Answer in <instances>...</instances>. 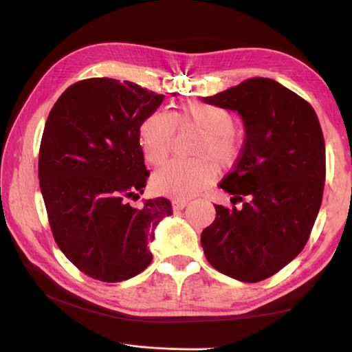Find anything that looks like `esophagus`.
<instances>
[{
  "label": "esophagus",
  "instance_id": "1",
  "mask_svg": "<svg viewBox=\"0 0 352 352\" xmlns=\"http://www.w3.org/2000/svg\"><path fill=\"white\" fill-rule=\"evenodd\" d=\"M186 206H188V201H184V199H172V209L175 212L183 210Z\"/></svg>",
  "mask_w": 352,
  "mask_h": 352
}]
</instances>
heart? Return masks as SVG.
Here are the masks:
<instances>
[{
  "label": "heart",
  "mask_w": 352,
  "mask_h": 352,
  "mask_svg": "<svg viewBox=\"0 0 352 352\" xmlns=\"http://www.w3.org/2000/svg\"><path fill=\"white\" fill-rule=\"evenodd\" d=\"M175 126L201 131L194 148L195 160H174L153 177L157 194L175 199H189L203 192L218 177V168L232 166L239 154L235 137L236 120L227 109L201 102H183L170 114L154 111L142 120L139 142L146 160L158 166L166 160Z\"/></svg>",
  "instance_id": "obj_1"
}]
</instances>
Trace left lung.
<instances>
[{
    "label": "left lung",
    "mask_w": 352,
    "mask_h": 352,
    "mask_svg": "<svg viewBox=\"0 0 352 352\" xmlns=\"http://www.w3.org/2000/svg\"><path fill=\"white\" fill-rule=\"evenodd\" d=\"M201 100L236 111L245 129L235 166L218 184L233 195V208L215 206V221L201 233L204 254L233 279H267L302 252L320 209L319 119L307 100L268 78L245 79Z\"/></svg>",
    "instance_id": "left-lung-1"
}]
</instances>
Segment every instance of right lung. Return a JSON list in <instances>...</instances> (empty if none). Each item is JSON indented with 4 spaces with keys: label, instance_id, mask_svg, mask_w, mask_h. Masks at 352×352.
Masks as SVG:
<instances>
[{
    "label": "right lung",
    "instance_id": "obj_1",
    "mask_svg": "<svg viewBox=\"0 0 352 352\" xmlns=\"http://www.w3.org/2000/svg\"><path fill=\"white\" fill-rule=\"evenodd\" d=\"M175 96V94H172ZM164 96L134 82L93 78L62 93L45 122L39 188L54 241L79 268L103 282H122L153 261L149 243L168 198L139 199L149 170L139 126Z\"/></svg>",
    "mask_w": 352,
    "mask_h": 352
}]
</instances>
